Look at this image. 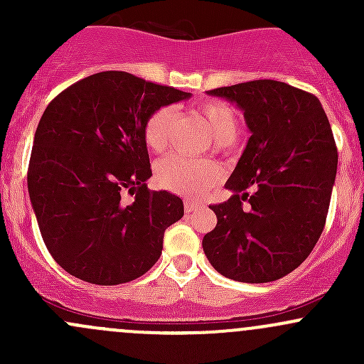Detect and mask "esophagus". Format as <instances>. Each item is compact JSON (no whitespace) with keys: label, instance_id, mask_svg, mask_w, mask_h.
Segmentation results:
<instances>
[{"label":"esophagus","instance_id":"34e87169","mask_svg":"<svg viewBox=\"0 0 364 364\" xmlns=\"http://www.w3.org/2000/svg\"><path fill=\"white\" fill-rule=\"evenodd\" d=\"M200 205L197 203H192V200H185V211L186 213H193L196 209H199Z\"/></svg>","mask_w":364,"mask_h":364}]
</instances>
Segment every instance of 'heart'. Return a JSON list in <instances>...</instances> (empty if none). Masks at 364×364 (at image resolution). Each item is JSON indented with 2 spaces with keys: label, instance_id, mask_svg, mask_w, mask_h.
<instances>
[{
  "label": "heart",
  "instance_id": "1",
  "mask_svg": "<svg viewBox=\"0 0 364 364\" xmlns=\"http://www.w3.org/2000/svg\"><path fill=\"white\" fill-rule=\"evenodd\" d=\"M172 114H174L172 107H160L146 119L142 137L149 151L160 153L165 148ZM200 116L216 144H230L237 137L240 130L237 117L225 104L208 102L200 107ZM220 179H222V168L205 160L168 156L156 167V181L161 188L186 199H200Z\"/></svg>",
  "mask_w": 364,
  "mask_h": 364
}]
</instances>
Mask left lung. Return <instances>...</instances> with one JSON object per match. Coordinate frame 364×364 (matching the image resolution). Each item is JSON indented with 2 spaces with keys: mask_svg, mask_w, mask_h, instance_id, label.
<instances>
[{
  "mask_svg": "<svg viewBox=\"0 0 364 364\" xmlns=\"http://www.w3.org/2000/svg\"><path fill=\"white\" fill-rule=\"evenodd\" d=\"M236 104L250 139L225 186L229 200L209 205L216 227L203 240L211 266L245 284L294 271L326 225L338 151L315 95L260 79L208 91Z\"/></svg>",
  "mask_w": 364,
  "mask_h": 364,
  "instance_id": "obj_1",
  "label": "left lung"
}]
</instances>
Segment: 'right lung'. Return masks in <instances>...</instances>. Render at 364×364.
<instances>
[{
    "label": "right lung",
    "instance_id": "1",
    "mask_svg": "<svg viewBox=\"0 0 364 364\" xmlns=\"http://www.w3.org/2000/svg\"><path fill=\"white\" fill-rule=\"evenodd\" d=\"M192 93L127 72L95 73L61 91L40 117L28 192L43 243L72 277L127 284L160 259L164 232L183 200L153 192L146 119ZM124 191L136 196L124 205Z\"/></svg>",
    "mask_w": 364,
    "mask_h": 364
}]
</instances>
